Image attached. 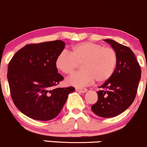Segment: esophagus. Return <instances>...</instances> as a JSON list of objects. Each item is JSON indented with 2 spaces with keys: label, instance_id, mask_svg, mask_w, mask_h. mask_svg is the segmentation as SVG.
I'll use <instances>...</instances> for the list:
<instances>
[{
  "label": "esophagus",
  "instance_id": "obj_1",
  "mask_svg": "<svg viewBox=\"0 0 147 147\" xmlns=\"http://www.w3.org/2000/svg\"><path fill=\"white\" fill-rule=\"evenodd\" d=\"M76 90L78 92L80 93H85L86 92H87V89L86 88H76Z\"/></svg>",
  "mask_w": 147,
  "mask_h": 147
}]
</instances>
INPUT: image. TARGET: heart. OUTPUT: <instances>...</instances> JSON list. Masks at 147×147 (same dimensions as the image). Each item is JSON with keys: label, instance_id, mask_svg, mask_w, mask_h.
<instances>
[{"label": "heart", "instance_id": "obj_1", "mask_svg": "<svg viewBox=\"0 0 147 147\" xmlns=\"http://www.w3.org/2000/svg\"><path fill=\"white\" fill-rule=\"evenodd\" d=\"M117 61L115 51L99 44L82 42L73 45L71 52L63 51L57 57L55 66L60 72L71 75L82 64V71L67 80L68 85L82 88L90 85L95 80L98 82L107 80L113 75Z\"/></svg>", "mask_w": 147, "mask_h": 147}]
</instances>
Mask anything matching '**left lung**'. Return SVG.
<instances>
[{
	"instance_id": "obj_1",
	"label": "left lung",
	"mask_w": 147,
	"mask_h": 147,
	"mask_svg": "<svg viewBox=\"0 0 147 147\" xmlns=\"http://www.w3.org/2000/svg\"><path fill=\"white\" fill-rule=\"evenodd\" d=\"M115 51L117 61L113 75L97 92L98 100L91 109L101 117H112L125 111L134 101L141 69L134 53L113 40L105 39Z\"/></svg>"
}]
</instances>
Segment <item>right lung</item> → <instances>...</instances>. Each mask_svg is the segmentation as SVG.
<instances>
[{"label":"right lung","instance_id":"right-lung-1","mask_svg":"<svg viewBox=\"0 0 147 147\" xmlns=\"http://www.w3.org/2000/svg\"><path fill=\"white\" fill-rule=\"evenodd\" d=\"M63 41L28 45L18 51L8 66V79L13 101L32 119L49 121L57 117L74 87L53 88L63 77L55 61L65 49Z\"/></svg>","mask_w":147,"mask_h":147}]
</instances>
